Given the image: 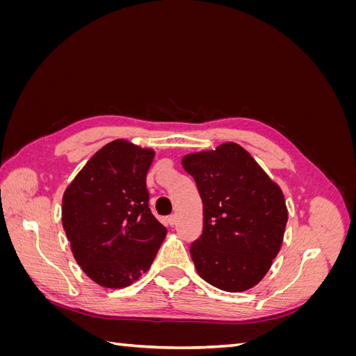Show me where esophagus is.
Here are the masks:
<instances>
[{
  "label": "esophagus",
  "mask_w": 356,
  "mask_h": 356,
  "mask_svg": "<svg viewBox=\"0 0 356 356\" xmlns=\"http://www.w3.org/2000/svg\"><path fill=\"white\" fill-rule=\"evenodd\" d=\"M166 222H168L169 225H175V222H177V217H175V215H170V217H168V218H166Z\"/></svg>",
  "instance_id": "esophagus-1"
}]
</instances>
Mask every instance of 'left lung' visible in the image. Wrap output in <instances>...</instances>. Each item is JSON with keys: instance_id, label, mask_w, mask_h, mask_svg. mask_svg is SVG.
<instances>
[{"instance_id": "obj_1", "label": "left lung", "mask_w": 356, "mask_h": 356, "mask_svg": "<svg viewBox=\"0 0 356 356\" xmlns=\"http://www.w3.org/2000/svg\"><path fill=\"white\" fill-rule=\"evenodd\" d=\"M182 166L203 202V232L190 246L197 273L229 293L252 288L281 250L288 220L281 188L233 143L188 154Z\"/></svg>"}]
</instances>
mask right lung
Masks as SVG:
<instances>
[{"label": "right lung", "instance_id": "obj_1", "mask_svg": "<svg viewBox=\"0 0 356 356\" xmlns=\"http://www.w3.org/2000/svg\"><path fill=\"white\" fill-rule=\"evenodd\" d=\"M153 149L117 139L84 165L62 199V225L75 261L105 288L131 285L166 236L148 207Z\"/></svg>", "mask_w": 356, "mask_h": 356}]
</instances>
